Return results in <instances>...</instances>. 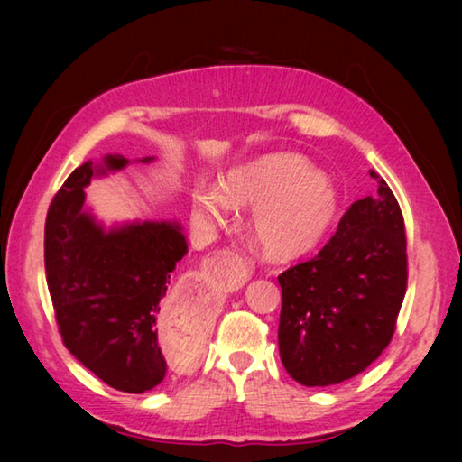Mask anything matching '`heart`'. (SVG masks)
<instances>
[{"label":"heart","mask_w":462,"mask_h":462,"mask_svg":"<svg viewBox=\"0 0 462 462\" xmlns=\"http://www.w3.org/2000/svg\"><path fill=\"white\" fill-rule=\"evenodd\" d=\"M236 208H253L250 236L269 259L293 261L314 250L338 214L334 187L295 154H271L228 173L224 189L199 185L193 214L206 226L228 220Z\"/></svg>","instance_id":"1"}]
</instances>
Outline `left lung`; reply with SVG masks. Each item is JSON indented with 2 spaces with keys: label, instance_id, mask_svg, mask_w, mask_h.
Instances as JSON below:
<instances>
[{
  "label": "left lung",
  "instance_id": "left-lung-1",
  "mask_svg": "<svg viewBox=\"0 0 462 462\" xmlns=\"http://www.w3.org/2000/svg\"><path fill=\"white\" fill-rule=\"evenodd\" d=\"M379 179L374 198L346 209L334 236L306 263L279 275V355L306 387L363 373L393 338L405 289L408 240L393 191Z\"/></svg>",
  "mask_w": 462,
  "mask_h": 462
}]
</instances>
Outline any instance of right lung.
<instances>
[{
	"instance_id": "add662e5",
	"label": "right lung",
	"mask_w": 462,
	"mask_h": 462,
	"mask_svg": "<svg viewBox=\"0 0 462 462\" xmlns=\"http://www.w3.org/2000/svg\"><path fill=\"white\" fill-rule=\"evenodd\" d=\"M126 165L122 154H107L101 169L88 161L67 177L46 214L44 269L69 353L109 387L144 393L167 374L154 324L187 242L175 222L106 232L83 212L91 177Z\"/></svg>"
}]
</instances>
